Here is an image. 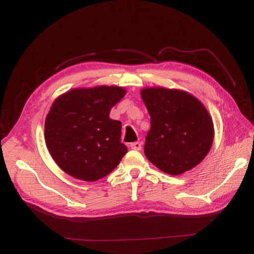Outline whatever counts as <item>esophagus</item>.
<instances>
[{"instance_id":"obj_1","label":"esophagus","mask_w":254,"mask_h":254,"mask_svg":"<svg viewBox=\"0 0 254 254\" xmlns=\"http://www.w3.org/2000/svg\"><path fill=\"white\" fill-rule=\"evenodd\" d=\"M130 148L132 150H141L142 148V143L140 141H136V142H132L130 143Z\"/></svg>"}]
</instances>
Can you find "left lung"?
I'll use <instances>...</instances> for the list:
<instances>
[{"instance_id":"8db88e82","label":"left lung","mask_w":254,"mask_h":254,"mask_svg":"<svg viewBox=\"0 0 254 254\" xmlns=\"http://www.w3.org/2000/svg\"><path fill=\"white\" fill-rule=\"evenodd\" d=\"M141 97L151 128L144 154L156 167L171 175L182 174L203 161L214 139V125L205 106L180 90L148 87Z\"/></svg>"}]
</instances>
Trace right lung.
<instances>
[{"mask_svg": "<svg viewBox=\"0 0 254 254\" xmlns=\"http://www.w3.org/2000/svg\"><path fill=\"white\" fill-rule=\"evenodd\" d=\"M118 86L74 89L54 102L45 122L46 144L56 163L75 179L100 180L127 153L122 123L110 118L112 107L125 96Z\"/></svg>", "mask_w": 254, "mask_h": 254, "instance_id": "obj_1", "label": "right lung"}]
</instances>
